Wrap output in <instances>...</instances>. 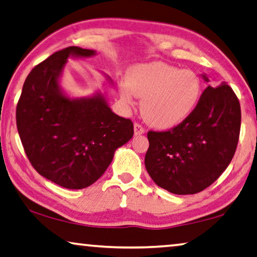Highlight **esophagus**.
I'll return each mask as SVG.
<instances>
[{
  "label": "esophagus",
  "instance_id": "34e87169",
  "mask_svg": "<svg viewBox=\"0 0 257 257\" xmlns=\"http://www.w3.org/2000/svg\"><path fill=\"white\" fill-rule=\"evenodd\" d=\"M134 133H135V135H143L145 133V129L142 127L140 123H135L134 124Z\"/></svg>",
  "mask_w": 257,
  "mask_h": 257
}]
</instances>
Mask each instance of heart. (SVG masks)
Masks as SVG:
<instances>
[{"label": "heart", "instance_id": "heart-1", "mask_svg": "<svg viewBox=\"0 0 257 257\" xmlns=\"http://www.w3.org/2000/svg\"><path fill=\"white\" fill-rule=\"evenodd\" d=\"M128 82L118 84L122 101L129 107L142 98V115L152 127L171 129L187 120L200 101L201 79L189 69H179L164 62L135 66Z\"/></svg>", "mask_w": 257, "mask_h": 257}]
</instances>
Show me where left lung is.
<instances>
[{
	"mask_svg": "<svg viewBox=\"0 0 257 257\" xmlns=\"http://www.w3.org/2000/svg\"><path fill=\"white\" fill-rule=\"evenodd\" d=\"M205 82L208 76L202 75ZM241 124L240 102L223 82L208 86L191 115L167 132H149L145 167L157 185L177 195L208 188L234 156Z\"/></svg>",
	"mask_w": 257,
	"mask_h": 257,
	"instance_id": "8db88e82",
	"label": "left lung"
}]
</instances>
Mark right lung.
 I'll return each instance as SVG.
<instances>
[{
    "mask_svg": "<svg viewBox=\"0 0 257 257\" xmlns=\"http://www.w3.org/2000/svg\"><path fill=\"white\" fill-rule=\"evenodd\" d=\"M95 54L76 46L54 53L30 72L17 105L18 134L32 166L68 189L97 181L134 135L133 122L110 109L105 93L72 98L61 85L68 59Z\"/></svg>",
    "mask_w": 257,
    "mask_h": 257,
    "instance_id": "right-lung-1",
    "label": "right lung"
}]
</instances>
